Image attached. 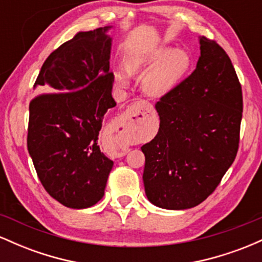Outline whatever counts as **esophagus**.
<instances>
[{
	"label": "esophagus",
	"instance_id": "obj_1",
	"mask_svg": "<svg viewBox=\"0 0 262 262\" xmlns=\"http://www.w3.org/2000/svg\"><path fill=\"white\" fill-rule=\"evenodd\" d=\"M133 106H135V107H144V108H146V110H151V106H150L148 102H145V101L135 102Z\"/></svg>",
	"mask_w": 262,
	"mask_h": 262
}]
</instances>
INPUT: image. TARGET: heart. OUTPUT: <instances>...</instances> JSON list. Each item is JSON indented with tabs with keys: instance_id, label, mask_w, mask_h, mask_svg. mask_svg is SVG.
<instances>
[{
	"instance_id": "obj_1",
	"label": "heart",
	"mask_w": 262,
	"mask_h": 262,
	"mask_svg": "<svg viewBox=\"0 0 262 262\" xmlns=\"http://www.w3.org/2000/svg\"><path fill=\"white\" fill-rule=\"evenodd\" d=\"M192 66V56L186 49L171 45L158 44L135 53L128 59V74L148 73L141 80V89L146 95L161 97L181 82ZM122 70L114 71V79L119 86L129 85V75Z\"/></svg>"
}]
</instances>
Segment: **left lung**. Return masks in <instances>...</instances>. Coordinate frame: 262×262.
Segmentation results:
<instances>
[{"instance_id":"obj_1","label":"left lung","mask_w":262,"mask_h":262,"mask_svg":"<svg viewBox=\"0 0 262 262\" xmlns=\"http://www.w3.org/2000/svg\"><path fill=\"white\" fill-rule=\"evenodd\" d=\"M198 40L196 70L156 102L160 127L141 146L145 194L159 208L180 210L202 203L239 146L243 96L234 66L215 41Z\"/></svg>"}]
</instances>
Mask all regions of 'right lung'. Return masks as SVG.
<instances>
[{
  "instance_id": "obj_1",
  "label": "right lung",
  "mask_w": 262,
  "mask_h": 262,
  "mask_svg": "<svg viewBox=\"0 0 262 262\" xmlns=\"http://www.w3.org/2000/svg\"><path fill=\"white\" fill-rule=\"evenodd\" d=\"M112 26L79 32L48 56L29 104L28 151L48 193L62 206L83 209L103 197L113 161L98 134L116 106L110 73Z\"/></svg>"
}]
</instances>
